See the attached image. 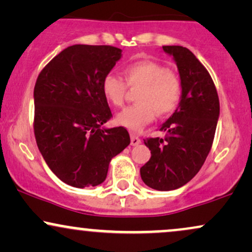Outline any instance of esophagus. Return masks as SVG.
I'll return each instance as SVG.
<instances>
[{"label":"esophagus","instance_id":"34e87169","mask_svg":"<svg viewBox=\"0 0 252 252\" xmlns=\"http://www.w3.org/2000/svg\"><path fill=\"white\" fill-rule=\"evenodd\" d=\"M130 138H131L132 146H137V144L141 143V138L136 134H130Z\"/></svg>","mask_w":252,"mask_h":252}]
</instances>
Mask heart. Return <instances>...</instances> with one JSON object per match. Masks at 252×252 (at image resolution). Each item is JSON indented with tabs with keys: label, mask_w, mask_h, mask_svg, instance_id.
I'll return each instance as SVG.
<instances>
[{
	"label": "heart",
	"mask_w": 252,
	"mask_h": 252,
	"mask_svg": "<svg viewBox=\"0 0 252 252\" xmlns=\"http://www.w3.org/2000/svg\"><path fill=\"white\" fill-rule=\"evenodd\" d=\"M123 78L114 73L104 77V96L114 106H122L128 88L137 90L138 103L126 108L117 116V122L130 130H138L158 117L172 115L180 105L184 84L179 72L156 60H138L123 68Z\"/></svg>",
	"instance_id": "obj_1"
}]
</instances>
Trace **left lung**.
<instances>
[{
  "instance_id": "8db88e82",
  "label": "left lung",
  "mask_w": 252,
  "mask_h": 252,
  "mask_svg": "<svg viewBox=\"0 0 252 252\" xmlns=\"http://www.w3.org/2000/svg\"><path fill=\"white\" fill-rule=\"evenodd\" d=\"M174 57L184 92L179 108L160 130L164 137H148L149 161L141 167V178L147 186L172 190L194 178L206 160L219 117V97L212 77L189 48L163 46Z\"/></svg>"
}]
</instances>
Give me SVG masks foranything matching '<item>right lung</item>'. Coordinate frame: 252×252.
<instances>
[{"instance_id":"obj_1","label":"right lung","mask_w":252,"mask_h":252,"mask_svg":"<svg viewBox=\"0 0 252 252\" xmlns=\"http://www.w3.org/2000/svg\"><path fill=\"white\" fill-rule=\"evenodd\" d=\"M114 46L73 45L60 52L34 86V135L52 172L84 189L105 180L111 158L129 146L124 126L104 129L112 114L102 82L121 58Z\"/></svg>"}]
</instances>
